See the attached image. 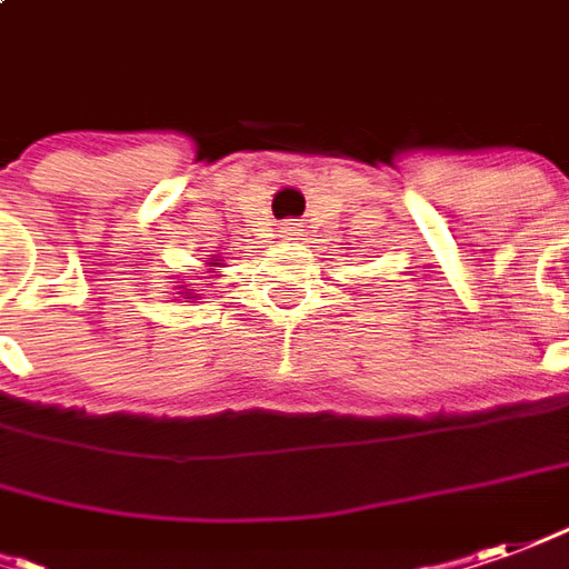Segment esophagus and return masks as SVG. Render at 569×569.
<instances>
[{
	"instance_id": "1",
	"label": "esophagus",
	"mask_w": 569,
	"mask_h": 569,
	"mask_svg": "<svg viewBox=\"0 0 569 569\" xmlns=\"http://www.w3.org/2000/svg\"><path fill=\"white\" fill-rule=\"evenodd\" d=\"M283 233H286V236H289V239H292V236H296V227H286Z\"/></svg>"
}]
</instances>
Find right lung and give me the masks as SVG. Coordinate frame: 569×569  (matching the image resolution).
<instances>
[{
    "label": "right lung",
    "instance_id": "right-lung-1",
    "mask_svg": "<svg viewBox=\"0 0 569 569\" xmlns=\"http://www.w3.org/2000/svg\"><path fill=\"white\" fill-rule=\"evenodd\" d=\"M218 261L220 258H211V264H208V268H218ZM196 296H199V292H189V296H183V299H196Z\"/></svg>",
    "mask_w": 569,
    "mask_h": 569
}]
</instances>
